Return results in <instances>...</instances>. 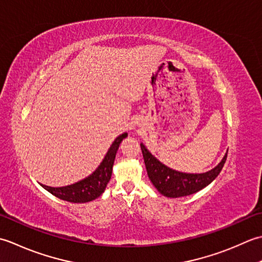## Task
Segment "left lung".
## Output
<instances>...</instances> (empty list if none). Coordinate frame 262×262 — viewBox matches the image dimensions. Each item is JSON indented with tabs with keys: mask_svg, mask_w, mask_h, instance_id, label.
Returning <instances> with one entry per match:
<instances>
[{
	"mask_svg": "<svg viewBox=\"0 0 262 262\" xmlns=\"http://www.w3.org/2000/svg\"><path fill=\"white\" fill-rule=\"evenodd\" d=\"M140 146L149 179H150L155 188L163 195L168 196V198H180V196L190 195L206 188L221 173L227 158L226 152L222 162L215 168L210 169L209 172L188 174L167 167L166 165L159 162L156 157H154L142 143H140Z\"/></svg>",
	"mask_w": 262,
	"mask_h": 262,
	"instance_id": "8db88e82",
	"label": "left lung"
}]
</instances>
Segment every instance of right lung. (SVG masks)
I'll use <instances>...</instances> for the list:
<instances>
[{"label":"right lung","instance_id":"obj_1","mask_svg":"<svg viewBox=\"0 0 262 262\" xmlns=\"http://www.w3.org/2000/svg\"><path fill=\"white\" fill-rule=\"evenodd\" d=\"M126 137L127 133H123V135L115 139L114 142L110 147L107 154H106V156L104 157L103 162L100 163L95 172L90 174L88 178L71 185L61 186V188H52V186H47L44 184L40 185L45 190L49 191L50 193L55 195L56 198L69 202L83 204V202L95 200L103 193L106 189V185L110 182L117 149L120 147V143Z\"/></svg>","mask_w":262,"mask_h":262}]
</instances>
